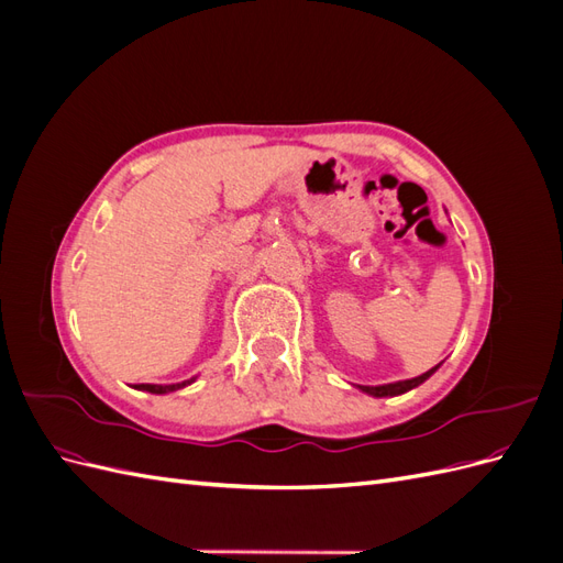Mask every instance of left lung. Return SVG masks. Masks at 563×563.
Segmentation results:
<instances>
[{
	"label": "left lung",
	"instance_id": "1",
	"mask_svg": "<svg viewBox=\"0 0 563 563\" xmlns=\"http://www.w3.org/2000/svg\"><path fill=\"white\" fill-rule=\"evenodd\" d=\"M441 364H437L434 368H430V371H424L422 376H416V378H411V380H397V383H387V385H354V387H360L362 391H366L368 397H399V395H404V391H408V389H416L418 385H422L424 380H428L430 376H434V371L439 368Z\"/></svg>",
	"mask_w": 563,
	"mask_h": 563
}]
</instances>
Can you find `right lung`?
Returning a JSON list of instances; mask_svg holds the SVG:
<instances>
[{
  "label": "right lung",
  "mask_w": 563,
  "mask_h": 563,
  "mask_svg": "<svg viewBox=\"0 0 563 563\" xmlns=\"http://www.w3.org/2000/svg\"><path fill=\"white\" fill-rule=\"evenodd\" d=\"M197 380L190 378V380H183V383H172V385H150V383H143V385H133V389H141V391H150V395H168V391H176V389H183L187 385H192Z\"/></svg>",
  "instance_id": "add662e5"
}]
</instances>
